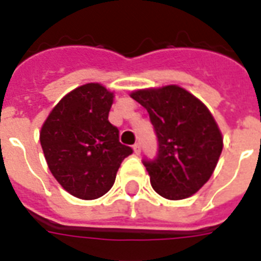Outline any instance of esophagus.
<instances>
[{
    "label": "esophagus",
    "instance_id": "esophagus-1",
    "mask_svg": "<svg viewBox=\"0 0 261 261\" xmlns=\"http://www.w3.org/2000/svg\"><path fill=\"white\" fill-rule=\"evenodd\" d=\"M140 150H142V147H140V144L139 143H136L135 146H133V151H135V154H140Z\"/></svg>",
    "mask_w": 261,
    "mask_h": 261
}]
</instances>
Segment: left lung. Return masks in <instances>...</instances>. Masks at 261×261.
<instances>
[{"instance_id": "left-lung-1", "label": "left lung", "mask_w": 261, "mask_h": 261, "mask_svg": "<svg viewBox=\"0 0 261 261\" xmlns=\"http://www.w3.org/2000/svg\"><path fill=\"white\" fill-rule=\"evenodd\" d=\"M130 97L150 115L155 160L143 161L152 189L166 199L191 197L206 183L223 150V136L202 101L177 85L139 89Z\"/></svg>"}]
</instances>
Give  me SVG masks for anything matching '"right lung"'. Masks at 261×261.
I'll return each instance as SVG.
<instances>
[{"label":"right lung","mask_w":261,"mask_h":261,"mask_svg":"<svg viewBox=\"0 0 261 261\" xmlns=\"http://www.w3.org/2000/svg\"><path fill=\"white\" fill-rule=\"evenodd\" d=\"M114 93L96 82L64 96L45 119L40 142L49 170L67 193L81 199L105 195L132 148L119 143L109 121Z\"/></svg>","instance_id":"right-lung-1"}]
</instances>
